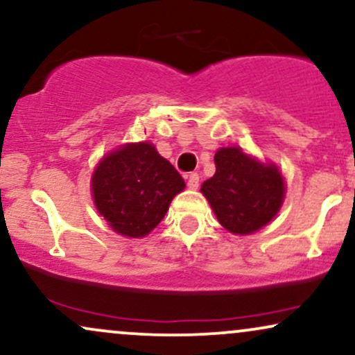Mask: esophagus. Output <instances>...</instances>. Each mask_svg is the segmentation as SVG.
Here are the masks:
<instances>
[{"label":"esophagus","mask_w":355,"mask_h":355,"mask_svg":"<svg viewBox=\"0 0 355 355\" xmlns=\"http://www.w3.org/2000/svg\"><path fill=\"white\" fill-rule=\"evenodd\" d=\"M187 185H189L190 190H196L200 185V177L196 173L189 175V180H187Z\"/></svg>","instance_id":"esophagus-1"}]
</instances>
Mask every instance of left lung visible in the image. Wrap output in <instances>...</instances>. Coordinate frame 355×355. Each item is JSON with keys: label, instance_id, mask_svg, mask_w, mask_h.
Instances as JSON below:
<instances>
[{"label": "left lung", "instance_id": "obj_1", "mask_svg": "<svg viewBox=\"0 0 355 355\" xmlns=\"http://www.w3.org/2000/svg\"><path fill=\"white\" fill-rule=\"evenodd\" d=\"M216 172L202 193L223 228L251 234L266 226L284 200V178L275 164H261L238 147L215 153Z\"/></svg>", "mask_w": 355, "mask_h": 355}]
</instances>
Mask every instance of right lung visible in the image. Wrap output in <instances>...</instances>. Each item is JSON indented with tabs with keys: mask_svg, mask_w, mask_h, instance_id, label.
Segmentation results:
<instances>
[{
	"mask_svg": "<svg viewBox=\"0 0 355 355\" xmlns=\"http://www.w3.org/2000/svg\"><path fill=\"white\" fill-rule=\"evenodd\" d=\"M97 211L115 233L144 238L164 220L182 175L150 142L125 144L107 153L92 173Z\"/></svg>",
	"mask_w": 355,
	"mask_h": 355,
	"instance_id": "obj_1",
	"label": "right lung"
}]
</instances>
